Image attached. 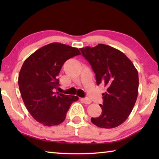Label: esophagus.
<instances>
[{
	"instance_id": "1",
	"label": "esophagus",
	"mask_w": 159,
	"mask_h": 159,
	"mask_svg": "<svg viewBox=\"0 0 159 159\" xmlns=\"http://www.w3.org/2000/svg\"><path fill=\"white\" fill-rule=\"evenodd\" d=\"M81 101L83 102L84 104H90L91 102V100H90V99H88V98H81Z\"/></svg>"
}]
</instances>
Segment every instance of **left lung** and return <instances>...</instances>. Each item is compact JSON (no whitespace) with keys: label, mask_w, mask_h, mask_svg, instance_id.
<instances>
[{"label":"left lung","mask_w":159,"mask_h":159,"mask_svg":"<svg viewBox=\"0 0 159 159\" xmlns=\"http://www.w3.org/2000/svg\"><path fill=\"white\" fill-rule=\"evenodd\" d=\"M95 74L97 84L107 87L102 94V114L91 118V122L99 128H114L127 119L138 95V70L124 53L109 45L80 48Z\"/></svg>","instance_id":"left-lung-1"}]
</instances>
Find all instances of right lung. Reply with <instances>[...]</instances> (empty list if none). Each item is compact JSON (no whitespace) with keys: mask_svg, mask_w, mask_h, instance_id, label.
<instances>
[{"mask_svg":"<svg viewBox=\"0 0 159 159\" xmlns=\"http://www.w3.org/2000/svg\"><path fill=\"white\" fill-rule=\"evenodd\" d=\"M80 55L76 48L52 43L39 48L25 61L18 84L26 109L36 121L45 126L62 123L77 96L55 93L60 85L58 75L64 63Z\"/></svg>","mask_w":159,"mask_h":159,"instance_id":"obj_1","label":"right lung"}]
</instances>
